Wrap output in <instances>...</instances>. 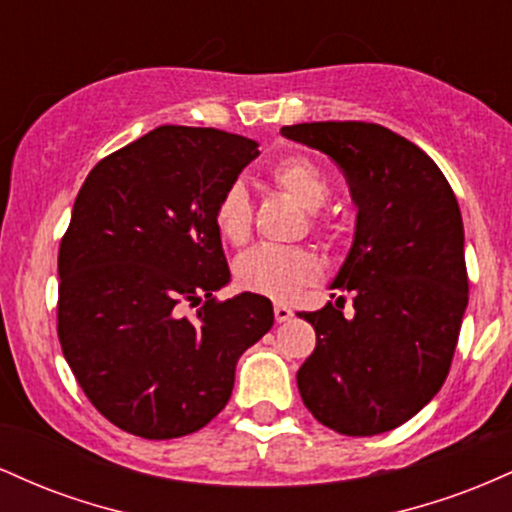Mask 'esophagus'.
<instances>
[{
    "instance_id": "obj_1",
    "label": "esophagus",
    "mask_w": 512,
    "mask_h": 512,
    "mask_svg": "<svg viewBox=\"0 0 512 512\" xmlns=\"http://www.w3.org/2000/svg\"><path fill=\"white\" fill-rule=\"evenodd\" d=\"M274 317H276V322H286V320H291V317H293V310L289 308V305L276 303L274 305Z\"/></svg>"
}]
</instances>
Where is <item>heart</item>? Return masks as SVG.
<instances>
[{
    "label": "heart",
    "mask_w": 512,
    "mask_h": 512,
    "mask_svg": "<svg viewBox=\"0 0 512 512\" xmlns=\"http://www.w3.org/2000/svg\"><path fill=\"white\" fill-rule=\"evenodd\" d=\"M269 178L279 190L296 199L305 209L315 211L330 199V185L322 170L308 158H284L269 170ZM216 228L221 238L233 248L245 245L252 236V202L243 182H233L223 190L214 211ZM310 228L315 233L327 231L322 216H310ZM320 276V264L305 248H279V245H260L245 252L236 262V281L240 289L257 296L286 301L298 291L310 286Z\"/></svg>",
    "instance_id": "b5f03b06"
}]
</instances>
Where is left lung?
I'll return each mask as SVG.
<instances>
[{
  "mask_svg": "<svg viewBox=\"0 0 512 512\" xmlns=\"http://www.w3.org/2000/svg\"><path fill=\"white\" fill-rule=\"evenodd\" d=\"M284 137L344 170L356 236L315 313V351L298 368L303 404L342 436H378L436 397L450 373L469 301L464 228L450 182L409 139L373 122H303Z\"/></svg>",
  "mask_w": 512,
  "mask_h": 512,
  "instance_id": "8db88e82",
  "label": "left lung"
}]
</instances>
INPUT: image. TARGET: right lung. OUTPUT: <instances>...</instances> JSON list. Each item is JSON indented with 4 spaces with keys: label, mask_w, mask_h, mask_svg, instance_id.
<instances>
[{
    "label": "right lung",
    "mask_w": 512,
    "mask_h": 512,
    "mask_svg": "<svg viewBox=\"0 0 512 512\" xmlns=\"http://www.w3.org/2000/svg\"><path fill=\"white\" fill-rule=\"evenodd\" d=\"M257 154L238 134L163 125L98 161L76 195L57 337L88 402L132 436L207 426L240 354L272 330L269 298L214 296L231 279L216 202Z\"/></svg>",
    "instance_id": "obj_1"
}]
</instances>
